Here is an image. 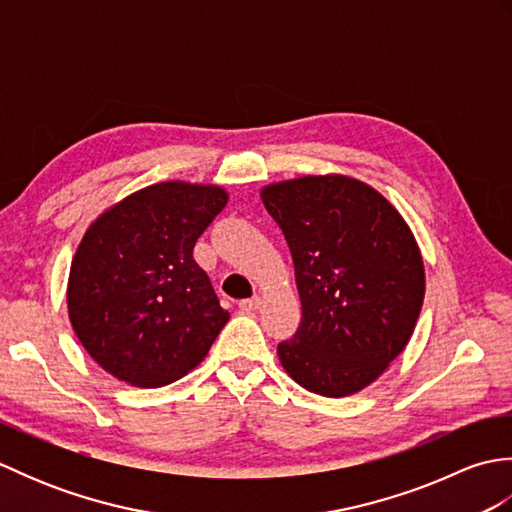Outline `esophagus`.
<instances>
[{
	"mask_svg": "<svg viewBox=\"0 0 512 512\" xmlns=\"http://www.w3.org/2000/svg\"><path fill=\"white\" fill-rule=\"evenodd\" d=\"M259 306H262V299L259 297H250V299L239 301V310L242 312H255Z\"/></svg>",
	"mask_w": 512,
	"mask_h": 512,
	"instance_id": "1",
	"label": "esophagus"
}]
</instances>
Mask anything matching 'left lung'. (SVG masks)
<instances>
[{
    "label": "left lung",
    "mask_w": 512,
    "mask_h": 512,
    "mask_svg": "<svg viewBox=\"0 0 512 512\" xmlns=\"http://www.w3.org/2000/svg\"><path fill=\"white\" fill-rule=\"evenodd\" d=\"M284 233L301 323L277 345L286 372L308 391L350 396L405 350L424 299V266L400 213L367 184L306 176L262 191Z\"/></svg>",
    "instance_id": "8db88e82"
}]
</instances>
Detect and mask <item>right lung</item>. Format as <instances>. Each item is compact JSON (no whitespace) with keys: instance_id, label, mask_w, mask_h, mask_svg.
Here are the masks:
<instances>
[{"instance_id":"1","label":"right lung","mask_w":512,"mask_h":512,"mask_svg":"<svg viewBox=\"0 0 512 512\" xmlns=\"http://www.w3.org/2000/svg\"><path fill=\"white\" fill-rule=\"evenodd\" d=\"M228 195L160 182L105 211L72 259L68 310L85 350L136 387L189 374L228 321L193 246Z\"/></svg>"}]
</instances>
